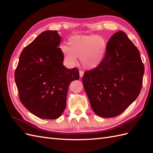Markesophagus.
I'll use <instances>...</instances> for the list:
<instances>
[{"label": "esophagus", "instance_id": "34e87169", "mask_svg": "<svg viewBox=\"0 0 153 153\" xmlns=\"http://www.w3.org/2000/svg\"><path fill=\"white\" fill-rule=\"evenodd\" d=\"M79 75H80V77L82 78L83 76H84V71H79Z\"/></svg>", "mask_w": 153, "mask_h": 153}]
</instances>
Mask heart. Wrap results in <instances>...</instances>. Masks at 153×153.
<instances>
[{"label": "heart", "mask_w": 153, "mask_h": 153, "mask_svg": "<svg viewBox=\"0 0 153 153\" xmlns=\"http://www.w3.org/2000/svg\"><path fill=\"white\" fill-rule=\"evenodd\" d=\"M68 46L62 45L61 50L64 59L71 65L80 58V64L87 69L98 67L103 61L107 48L103 37L98 35H75L68 40Z\"/></svg>", "instance_id": "b5f03b06"}]
</instances>
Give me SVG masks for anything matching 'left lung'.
<instances>
[{
    "label": "left lung",
    "instance_id": "obj_1",
    "mask_svg": "<svg viewBox=\"0 0 153 153\" xmlns=\"http://www.w3.org/2000/svg\"><path fill=\"white\" fill-rule=\"evenodd\" d=\"M143 74L139 51L124 32H116L108 41L103 61L82 77L94 113L108 118L123 112L139 95Z\"/></svg>",
    "mask_w": 153,
    "mask_h": 153
}]
</instances>
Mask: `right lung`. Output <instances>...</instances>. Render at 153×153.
Here are the masks:
<instances>
[{"label": "right lung", "instance_id": "right-lung-1", "mask_svg": "<svg viewBox=\"0 0 153 153\" xmlns=\"http://www.w3.org/2000/svg\"><path fill=\"white\" fill-rule=\"evenodd\" d=\"M57 30H46L24 48L15 73L21 103L36 116L57 119L65 110L68 87L79 79L76 68L63 65Z\"/></svg>", "mask_w": 153, "mask_h": 153}]
</instances>
